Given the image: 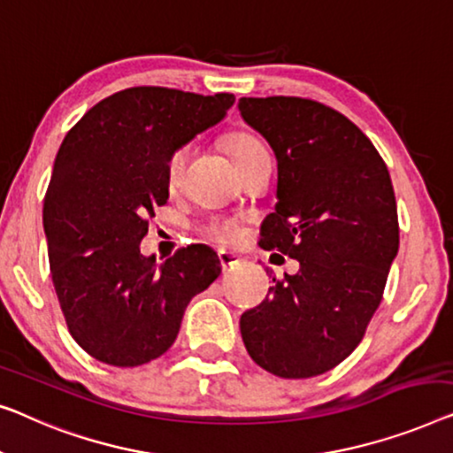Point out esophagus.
Segmentation results:
<instances>
[{
  "label": "esophagus",
  "instance_id": "esophagus-1",
  "mask_svg": "<svg viewBox=\"0 0 453 453\" xmlns=\"http://www.w3.org/2000/svg\"><path fill=\"white\" fill-rule=\"evenodd\" d=\"M219 263H221V269L224 271H227V269H232V266H235L240 263V258L235 257V254H229V252H226V250H219Z\"/></svg>",
  "mask_w": 453,
  "mask_h": 453
}]
</instances>
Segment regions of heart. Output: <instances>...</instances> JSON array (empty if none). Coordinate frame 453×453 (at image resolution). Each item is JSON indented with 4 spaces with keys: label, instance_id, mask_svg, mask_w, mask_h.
<instances>
[{
    "label": "heart",
    "instance_id": "1",
    "mask_svg": "<svg viewBox=\"0 0 453 453\" xmlns=\"http://www.w3.org/2000/svg\"><path fill=\"white\" fill-rule=\"evenodd\" d=\"M226 145L229 154L234 157L235 165L244 164L246 160H250L252 156L265 151L263 142H260L258 137H254L252 133H246V131L229 133L226 137ZM188 157H190L188 143L178 145V148L170 151L168 160H165V184H168L170 188L180 187ZM203 235L218 246H235L240 244L242 238H244V226H242L240 219L219 215V218H211L205 226H203Z\"/></svg>",
    "mask_w": 453,
    "mask_h": 453
}]
</instances>
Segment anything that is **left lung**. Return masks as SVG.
Wrapping results in <instances>:
<instances>
[{"instance_id":"obj_1","label":"left lung","mask_w":453,"mask_h":453,"mask_svg":"<svg viewBox=\"0 0 453 453\" xmlns=\"http://www.w3.org/2000/svg\"><path fill=\"white\" fill-rule=\"evenodd\" d=\"M240 114L277 156V207L260 248L296 258L240 318L254 363L285 380L339 365L365 334L398 252L390 172L365 133L322 102L240 98Z\"/></svg>"}]
</instances>
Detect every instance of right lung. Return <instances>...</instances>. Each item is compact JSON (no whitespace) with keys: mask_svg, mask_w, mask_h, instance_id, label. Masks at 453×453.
<instances>
[{"mask_svg":"<svg viewBox=\"0 0 453 453\" xmlns=\"http://www.w3.org/2000/svg\"><path fill=\"white\" fill-rule=\"evenodd\" d=\"M234 94L127 88L92 106L63 139L44 195L50 277L69 334L94 359L137 367L176 341L184 310L219 277L218 254L187 246L145 258L148 218L168 203L165 160L219 123Z\"/></svg>","mask_w":453,"mask_h":453,"instance_id":"right-lung-1","label":"right lung"}]
</instances>
